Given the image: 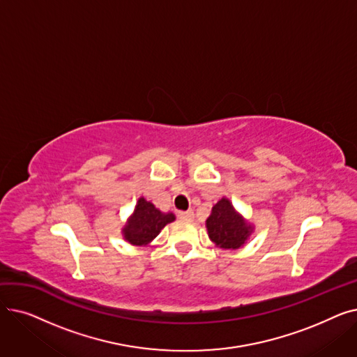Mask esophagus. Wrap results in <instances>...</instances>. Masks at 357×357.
<instances>
[{"label":"esophagus","instance_id":"34e87169","mask_svg":"<svg viewBox=\"0 0 357 357\" xmlns=\"http://www.w3.org/2000/svg\"><path fill=\"white\" fill-rule=\"evenodd\" d=\"M178 217L181 220H192L194 218V213L190 210V211H179L178 213Z\"/></svg>","mask_w":357,"mask_h":357}]
</instances>
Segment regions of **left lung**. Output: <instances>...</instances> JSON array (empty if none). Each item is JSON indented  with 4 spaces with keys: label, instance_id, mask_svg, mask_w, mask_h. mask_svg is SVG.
<instances>
[{
    "label": "left lung",
    "instance_id": "1",
    "mask_svg": "<svg viewBox=\"0 0 357 357\" xmlns=\"http://www.w3.org/2000/svg\"><path fill=\"white\" fill-rule=\"evenodd\" d=\"M210 238L222 249H238L253 231L249 224L233 208L229 199H220L207 218Z\"/></svg>",
    "mask_w": 357,
    "mask_h": 357
}]
</instances>
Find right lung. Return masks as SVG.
<instances>
[{"label":"right lung","mask_w":357,"mask_h":357,"mask_svg":"<svg viewBox=\"0 0 357 357\" xmlns=\"http://www.w3.org/2000/svg\"><path fill=\"white\" fill-rule=\"evenodd\" d=\"M175 215L172 213H160L152 202L140 198L136 210L124 227V238L131 245L142 246L152 241L166 224L172 222Z\"/></svg>","instance_id":"obj_1"}]
</instances>
